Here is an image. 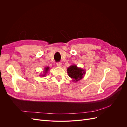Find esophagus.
Returning <instances> with one entry per match:
<instances>
[{"label": "esophagus", "instance_id": "esophagus-1", "mask_svg": "<svg viewBox=\"0 0 127 127\" xmlns=\"http://www.w3.org/2000/svg\"><path fill=\"white\" fill-rule=\"evenodd\" d=\"M61 63H57V64H57V66H58V67H60L61 66Z\"/></svg>", "mask_w": 127, "mask_h": 127}]
</instances>
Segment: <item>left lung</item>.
I'll list each match as a JSON object with an SVG mask.
<instances>
[{
  "label": "left lung",
  "mask_w": 127,
  "mask_h": 127,
  "mask_svg": "<svg viewBox=\"0 0 127 127\" xmlns=\"http://www.w3.org/2000/svg\"><path fill=\"white\" fill-rule=\"evenodd\" d=\"M67 72L69 76L71 77L74 82H77L83 78L85 74V70L81 68H78L76 65H71L67 68Z\"/></svg>",
  "instance_id": "1"
}]
</instances>
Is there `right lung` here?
Returning a JSON list of instances; mask_svg holds the SVG:
<instances>
[{"instance_id":"add662e5","label":"right lung","mask_w":127,"mask_h":127,"mask_svg":"<svg viewBox=\"0 0 127 127\" xmlns=\"http://www.w3.org/2000/svg\"><path fill=\"white\" fill-rule=\"evenodd\" d=\"M44 74L45 75H41V76H45V75L46 74V73H47V72H48V71L49 70V67H45V68H44Z\"/></svg>"}]
</instances>
